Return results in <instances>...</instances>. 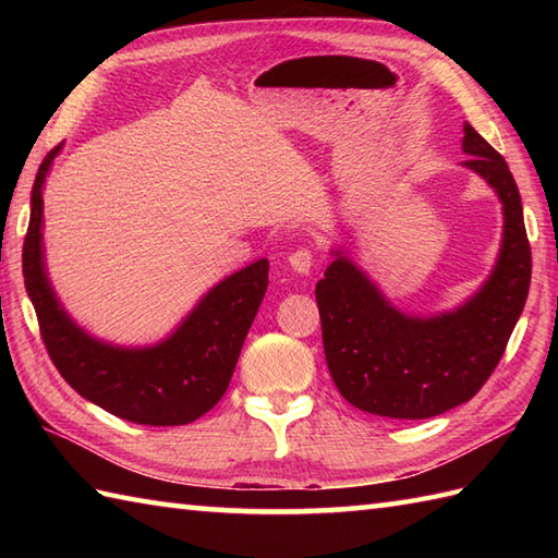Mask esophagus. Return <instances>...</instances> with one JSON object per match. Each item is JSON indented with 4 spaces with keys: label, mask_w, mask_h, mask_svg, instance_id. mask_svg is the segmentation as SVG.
Here are the masks:
<instances>
[{
    "label": "esophagus",
    "mask_w": 558,
    "mask_h": 558,
    "mask_svg": "<svg viewBox=\"0 0 558 558\" xmlns=\"http://www.w3.org/2000/svg\"><path fill=\"white\" fill-rule=\"evenodd\" d=\"M288 260H290V268L294 272H300V276H310V270L314 266V254H312V248L302 246V248H298V252H292Z\"/></svg>",
    "instance_id": "1"
}]
</instances>
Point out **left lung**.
Masks as SVG:
<instances>
[{
  "label": "left lung",
  "instance_id": "1",
  "mask_svg": "<svg viewBox=\"0 0 558 558\" xmlns=\"http://www.w3.org/2000/svg\"><path fill=\"white\" fill-rule=\"evenodd\" d=\"M462 168L501 201L504 236L492 276L450 312L396 310L376 282L333 248L316 282L328 372L350 405L378 417L426 420L468 402L504 357L527 300L532 256L520 192L506 160L468 122Z\"/></svg>",
  "mask_w": 558,
  "mask_h": 558
}]
</instances>
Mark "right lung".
I'll return each mask as SVG.
<instances>
[{"label": "right lung", "instance_id": "add662e5", "mask_svg": "<svg viewBox=\"0 0 558 558\" xmlns=\"http://www.w3.org/2000/svg\"><path fill=\"white\" fill-rule=\"evenodd\" d=\"M62 146L47 153L31 194L23 242V280L40 336L64 381L98 408L148 426L198 420L225 396L244 338L268 288V260L258 258L210 288L172 333L148 348L112 345L86 333L57 300L45 266L43 186Z\"/></svg>", "mask_w": 558, "mask_h": 558}]
</instances>
